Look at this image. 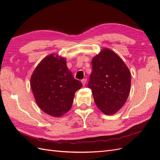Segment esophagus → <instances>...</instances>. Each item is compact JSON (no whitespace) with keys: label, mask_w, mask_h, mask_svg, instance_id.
I'll use <instances>...</instances> for the list:
<instances>
[{"label":"esophagus","mask_w":160,"mask_h":160,"mask_svg":"<svg viewBox=\"0 0 160 160\" xmlns=\"http://www.w3.org/2000/svg\"><path fill=\"white\" fill-rule=\"evenodd\" d=\"M81 83H82V84H83V85H85L86 84V83H87V79H82L81 80Z\"/></svg>","instance_id":"34e87169"}]
</instances>
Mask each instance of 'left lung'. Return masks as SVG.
Returning a JSON list of instances; mask_svg holds the SVG:
<instances>
[{
	"instance_id": "8db88e82",
	"label": "left lung",
	"mask_w": 160,
	"mask_h": 160,
	"mask_svg": "<svg viewBox=\"0 0 160 160\" xmlns=\"http://www.w3.org/2000/svg\"><path fill=\"white\" fill-rule=\"evenodd\" d=\"M88 88L95 103L106 115H113L123 107L130 91L131 74L122 59L104 49L92 60Z\"/></svg>"
}]
</instances>
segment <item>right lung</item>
Wrapping results in <instances>:
<instances>
[{
  "mask_svg": "<svg viewBox=\"0 0 160 160\" xmlns=\"http://www.w3.org/2000/svg\"><path fill=\"white\" fill-rule=\"evenodd\" d=\"M31 86L38 107L58 118L71 109L75 93L83 85L72 76L65 59L51 55L36 67Z\"/></svg>",
  "mask_w": 160,
  "mask_h": 160,
  "instance_id": "add662e5",
  "label": "right lung"
}]
</instances>
